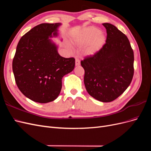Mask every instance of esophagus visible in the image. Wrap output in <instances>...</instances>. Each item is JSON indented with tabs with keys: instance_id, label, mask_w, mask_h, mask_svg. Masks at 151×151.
<instances>
[{
	"instance_id": "1",
	"label": "esophagus",
	"mask_w": 151,
	"mask_h": 151,
	"mask_svg": "<svg viewBox=\"0 0 151 151\" xmlns=\"http://www.w3.org/2000/svg\"><path fill=\"white\" fill-rule=\"evenodd\" d=\"M80 63H81V62H80L79 59L77 58H76V65L78 66V65H80Z\"/></svg>"
}]
</instances>
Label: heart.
Returning a JSON list of instances; mask_svg holds the SVG:
<instances>
[{"mask_svg":"<svg viewBox=\"0 0 151 151\" xmlns=\"http://www.w3.org/2000/svg\"><path fill=\"white\" fill-rule=\"evenodd\" d=\"M106 35L97 28L87 27L82 30L74 38V42L78 46H83L84 52L87 55H94L101 49L106 43Z\"/></svg>","mask_w":151,"mask_h":151,"instance_id":"1","label":"heart"}]
</instances>
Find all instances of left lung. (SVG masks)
<instances>
[{
  "mask_svg": "<svg viewBox=\"0 0 151 151\" xmlns=\"http://www.w3.org/2000/svg\"><path fill=\"white\" fill-rule=\"evenodd\" d=\"M107 37L103 47L81 62L86 89L101 102H111L124 92L134 76V55L127 36L109 23H103Z\"/></svg>",
  "mask_w": 151,
  "mask_h": 151,
  "instance_id": "8db88e82",
  "label": "left lung"
}]
</instances>
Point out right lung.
Listing matches in <instances>:
<instances>
[{
  "label": "right lung",
  "mask_w": 151,
  "mask_h": 151,
  "mask_svg": "<svg viewBox=\"0 0 151 151\" xmlns=\"http://www.w3.org/2000/svg\"><path fill=\"white\" fill-rule=\"evenodd\" d=\"M60 23H42L22 36L12 61L16 83L26 97L40 103L54 101L62 79L74 70V58H64L50 38L58 35Z\"/></svg>",
  "instance_id": "add662e5"
}]
</instances>
